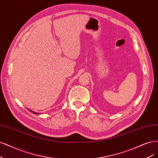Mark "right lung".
Instances as JSON below:
<instances>
[{
    "label": "right lung",
    "instance_id": "right-lung-1",
    "mask_svg": "<svg viewBox=\"0 0 158 158\" xmlns=\"http://www.w3.org/2000/svg\"><path fill=\"white\" fill-rule=\"evenodd\" d=\"M29 110H30V111L31 112V113H34V114H39V113H36V112H34L33 110H30V109H28Z\"/></svg>",
    "mask_w": 158,
    "mask_h": 158
}]
</instances>
